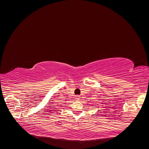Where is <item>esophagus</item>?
Returning <instances> with one entry per match:
<instances>
[{"label":"esophagus","mask_w":149,"mask_h":149,"mask_svg":"<svg viewBox=\"0 0 149 149\" xmlns=\"http://www.w3.org/2000/svg\"><path fill=\"white\" fill-rule=\"evenodd\" d=\"M75 100H77V101L79 100H80V96H79V95H76V96H75Z\"/></svg>","instance_id":"34e87169"}]
</instances>
